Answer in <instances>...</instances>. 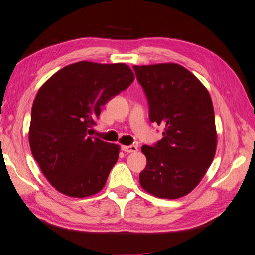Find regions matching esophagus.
<instances>
[{"label":"esophagus","instance_id":"1","mask_svg":"<svg viewBox=\"0 0 255 255\" xmlns=\"http://www.w3.org/2000/svg\"><path fill=\"white\" fill-rule=\"evenodd\" d=\"M122 150L126 153H135L138 151L136 145H123Z\"/></svg>","mask_w":255,"mask_h":255}]
</instances>
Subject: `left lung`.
<instances>
[{
  "label": "left lung",
  "instance_id": "left-lung-1",
  "mask_svg": "<svg viewBox=\"0 0 255 255\" xmlns=\"http://www.w3.org/2000/svg\"><path fill=\"white\" fill-rule=\"evenodd\" d=\"M150 105V120L164 128L154 146L143 145L146 166L140 184L160 199H179L194 190L212 164L218 135L208 89L176 63L134 65Z\"/></svg>",
  "mask_w": 255,
  "mask_h": 255
}]
</instances>
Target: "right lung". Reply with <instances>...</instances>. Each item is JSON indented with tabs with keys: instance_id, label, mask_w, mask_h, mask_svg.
I'll return each instance as SVG.
<instances>
[{
	"instance_id": "1",
	"label": "right lung",
	"mask_w": 255,
	"mask_h": 255,
	"mask_svg": "<svg viewBox=\"0 0 255 255\" xmlns=\"http://www.w3.org/2000/svg\"><path fill=\"white\" fill-rule=\"evenodd\" d=\"M133 81L124 63L81 61L57 71L38 90L28 142L43 175L60 193L83 199L104 187L120 145L89 135L101 108Z\"/></svg>"
}]
</instances>
